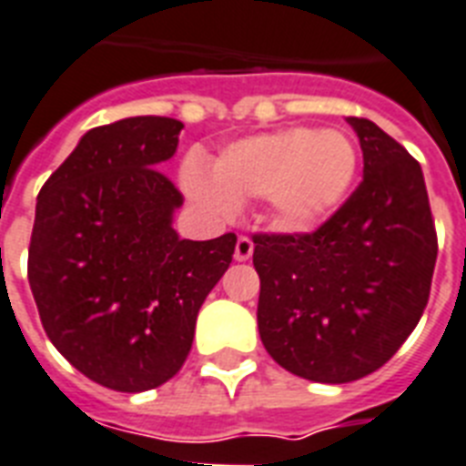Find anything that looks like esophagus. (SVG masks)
Here are the masks:
<instances>
[{
    "instance_id": "esophagus-1",
    "label": "esophagus",
    "mask_w": 466,
    "mask_h": 466,
    "mask_svg": "<svg viewBox=\"0 0 466 466\" xmlns=\"http://www.w3.org/2000/svg\"><path fill=\"white\" fill-rule=\"evenodd\" d=\"M252 252H255V245H252V240H249L248 236H240L236 242V261H248L249 257H252Z\"/></svg>"
}]
</instances>
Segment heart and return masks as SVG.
I'll list each match as a JSON object with an SVG mask.
<instances>
[{"mask_svg":"<svg viewBox=\"0 0 466 466\" xmlns=\"http://www.w3.org/2000/svg\"><path fill=\"white\" fill-rule=\"evenodd\" d=\"M357 176V149L340 130L295 128L233 142L211 164L183 168L187 198L217 214L267 198L276 226L311 230L343 205Z\"/></svg>","mask_w":466,"mask_h":466,"instance_id":"b5f03b06","label":"heart"}]
</instances>
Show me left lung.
Listing matches in <instances>:
<instances>
[{
	"instance_id": "8db88e82",
	"label": "left lung",
	"mask_w": 466,
	"mask_h": 466,
	"mask_svg": "<svg viewBox=\"0 0 466 466\" xmlns=\"http://www.w3.org/2000/svg\"><path fill=\"white\" fill-rule=\"evenodd\" d=\"M364 178L314 233L255 236L261 343L290 374L350 383L390 360L424 314L438 240L424 173L369 118L350 116Z\"/></svg>"
}]
</instances>
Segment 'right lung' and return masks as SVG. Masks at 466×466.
Listing matches in <instances>:
<instances>
[{
  "label": "right lung",
  "mask_w": 466,
  "mask_h": 466,
  "mask_svg": "<svg viewBox=\"0 0 466 466\" xmlns=\"http://www.w3.org/2000/svg\"><path fill=\"white\" fill-rule=\"evenodd\" d=\"M183 123L121 118L87 130L37 195L28 280L54 348L80 374L142 393L178 374L198 311L236 233L180 240L183 195L159 171Z\"/></svg>",
  "instance_id": "add662e5"
}]
</instances>
